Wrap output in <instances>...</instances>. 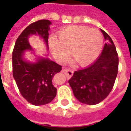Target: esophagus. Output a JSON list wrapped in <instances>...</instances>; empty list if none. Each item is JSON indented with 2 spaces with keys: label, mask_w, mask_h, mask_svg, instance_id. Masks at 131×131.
<instances>
[{
  "label": "esophagus",
  "mask_w": 131,
  "mask_h": 131,
  "mask_svg": "<svg viewBox=\"0 0 131 131\" xmlns=\"http://www.w3.org/2000/svg\"><path fill=\"white\" fill-rule=\"evenodd\" d=\"M63 71L65 73L67 79H70L72 76H73V71H71V70H70V69H63Z\"/></svg>",
  "instance_id": "obj_1"
}]
</instances>
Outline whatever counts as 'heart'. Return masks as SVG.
<instances>
[{
	"instance_id": "obj_1",
	"label": "heart",
	"mask_w": 131,
	"mask_h": 131,
	"mask_svg": "<svg viewBox=\"0 0 131 131\" xmlns=\"http://www.w3.org/2000/svg\"><path fill=\"white\" fill-rule=\"evenodd\" d=\"M103 38L100 32L85 26L71 25L60 30L58 40H49L53 56L60 63L68 59V52L77 65L86 66L93 63L101 51Z\"/></svg>"
}]
</instances>
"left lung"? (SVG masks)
<instances>
[{"label": "left lung", "instance_id": "1", "mask_svg": "<svg viewBox=\"0 0 131 131\" xmlns=\"http://www.w3.org/2000/svg\"><path fill=\"white\" fill-rule=\"evenodd\" d=\"M106 43L99 58L90 66L74 71L68 83L81 103L95 105L112 91L118 72L119 58L112 39L101 30Z\"/></svg>", "mask_w": 131, "mask_h": 131}]
</instances>
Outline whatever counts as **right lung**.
Masks as SVG:
<instances>
[{
	"label": "right lung",
	"instance_id": "1",
	"mask_svg": "<svg viewBox=\"0 0 131 131\" xmlns=\"http://www.w3.org/2000/svg\"><path fill=\"white\" fill-rule=\"evenodd\" d=\"M51 22L41 19L31 23L18 37L12 52L13 77L23 97L28 102L41 106L50 103L57 94L52 84L53 77L62 70V66L48 58H40L35 63L24 60L25 50H32L28 37L38 34L48 47V36Z\"/></svg>",
	"mask_w": 131,
	"mask_h": 131
}]
</instances>
